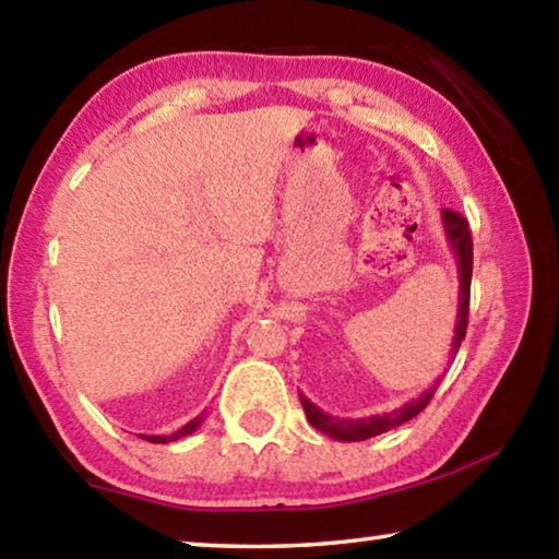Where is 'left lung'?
Instances as JSON below:
<instances>
[{
  "mask_svg": "<svg viewBox=\"0 0 559 559\" xmlns=\"http://www.w3.org/2000/svg\"><path fill=\"white\" fill-rule=\"evenodd\" d=\"M443 219V231H447L449 246L456 257V269H459V310H456V328H453V340H451V349L449 357L453 359L461 347V340L466 337V328H468V300H471V273H473V241H471V229L468 222L463 219L459 212L443 210L441 212ZM441 384V380L433 382L427 392H421L416 400L406 402L400 409L384 412V414H374V416H362V419H340V416H333L320 409L308 396L300 394V404L306 409L308 421L313 424L318 431H323L325 437L337 439V441H365L372 439L377 433H384L390 429L402 427L404 421L414 419L416 414L427 409V404L431 402L433 392Z\"/></svg>",
  "mask_w": 559,
  "mask_h": 559,
  "instance_id": "left-lung-1",
  "label": "left lung"
}]
</instances>
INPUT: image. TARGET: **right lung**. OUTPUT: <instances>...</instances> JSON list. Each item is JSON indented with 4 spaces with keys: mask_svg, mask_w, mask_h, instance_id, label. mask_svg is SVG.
<instances>
[{
    "mask_svg": "<svg viewBox=\"0 0 559 559\" xmlns=\"http://www.w3.org/2000/svg\"><path fill=\"white\" fill-rule=\"evenodd\" d=\"M204 421V414H200L197 416V419H192L189 424H185L182 429H177L175 433H167V437H143V439H147V441H153V443H169V441H177V439H182V437H189V433H194L197 429H200V424Z\"/></svg>",
    "mask_w": 559,
    "mask_h": 559,
    "instance_id": "obj_1",
    "label": "right lung"
}]
</instances>
